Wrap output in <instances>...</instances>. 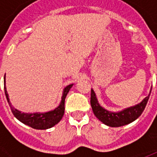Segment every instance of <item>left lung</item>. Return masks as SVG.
Instances as JSON below:
<instances>
[{
	"mask_svg": "<svg viewBox=\"0 0 157 157\" xmlns=\"http://www.w3.org/2000/svg\"><path fill=\"white\" fill-rule=\"evenodd\" d=\"M151 92H150V94H151ZM150 94L138 104L133 107H129L128 109H125L119 112L114 113L108 111L107 109H103L100 106L98 102L95 92L92 89L91 90V106H92L93 113L104 124L110 126V127H120V126L130 124L141 115L145 106L147 104Z\"/></svg>",
	"mask_w": 157,
	"mask_h": 157,
	"instance_id": "left-lung-1",
	"label": "left lung"
}]
</instances>
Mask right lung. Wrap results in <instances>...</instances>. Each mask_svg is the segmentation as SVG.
Listing matches in <instances>:
<instances>
[{"mask_svg":"<svg viewBox=\"0 0 157 157\" xmlns=\"http://www.w3.org/2000/svg\"><path fill=\"white\" fill-rule=\"evenodd\" d=\"M4 85H5V94L7 99V102L9 103V106L12 109V112L13 115L18 119L19 121L23 123L24 124L29 125L36 129H47V128H52L53 126L57 124L61 120L62 117L64 115L65 113V100L66 98V95L68 94L70 89L71 88L73 84L68 85L65 86L63 94H62L61 102L59 105L54 110L48 111L46 113H22L17 109H14L10 102L9 100L8 93L6 88V75L4 76Z\"/></svg>","mask_w":157,"mask_h":157,"instance_id":"1","label":"right lung"}]
</instances>
